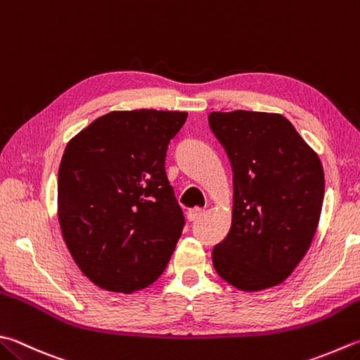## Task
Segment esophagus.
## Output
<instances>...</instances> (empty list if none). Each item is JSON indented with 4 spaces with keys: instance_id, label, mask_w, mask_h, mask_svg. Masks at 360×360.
I'll return each instance as SVG.
<instances>
[{
    "instance_id": "obj_1",
    "label": "esophagus",
    "mask_w": 360,
    "mask_h": 360,
    "mask_svg": "<svg viewBox=\"0 0 360 360\" xmlns=\"http://www.w3.org/2000/svg\"><path fill=\"white\" fill-rule=\"evenodd\" d=\"M203 213H205V210H203V208H199V207L191 208V210H189V212H188V214H186V216H188V221H189V222L198 221Z\"/></svg>"
}]
</instances>
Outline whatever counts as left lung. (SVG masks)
<instances>
[{"mask_svg":"<svg viewBox=\"0 0 360 360\" xmlns=\"http://www.w3.org/2000/svg\"><path fill=\"white\" fill-rule=\"evenodd\" d=\"M208 125L233 172L232 226L213 249V266L235 288L274 287L293 273L316 232L320 158L281 114L212 112Z\"/></svg>","mask_w":360,"mask_h":360,"instance_id":"obj_1","label":"left lung"}]
</instances>
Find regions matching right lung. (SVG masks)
<instances>
[{"label":"right lung","mask_w":360,"mask_h":360,"mask_svg":"<svg viewBox=\"0 0 360 360\" xmlns=\"http://www.w3.org/2000/svg\"><path fill=\"white\" fill-rule=\"evenodd\" d=\"M186 117L112 111L67 144L58 172L59 224L73 260L97 287L134 293L171 260L186 222L165 165Z\"/></svg>","instance_id":"obj_1"}]
</instances>
